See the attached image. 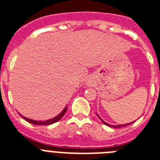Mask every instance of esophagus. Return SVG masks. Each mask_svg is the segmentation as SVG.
Masks as SVG:
<instances>
[{"label": "esophagus", "instance_id": "esophagus-1", "mask_svg": "<svg viewBox=\"0 0 160 160\" xmlns=\"http://www.w3.org/2000/svg\"><path fill=\"white\" fill-rule=\"evenodd\" d=\"M87 84H88V85H91V84H93V82H92V80H89V81L87 82Z\"/></svg>", "mask_w": 160, "mask_h": 160}]
</instances>
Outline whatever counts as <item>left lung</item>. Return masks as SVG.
<instances>
[{"label":"left lung","instance_id":"left-lung-1","mask_svg":"<svg viewBox=\"0 0 160 160\" xmlns=\"http://www.w3.org/2000/svg\"><path fill=\"white\" fill-rule=\"evenodd\" d=\"M96 115H97V116L98 117V118H99V119H100L101 121H102V122L104 123L105 125H107V126H108V127H113V128H120V127H126V126H128V125H131V124H132V123H133L134 122H132V123H127V124H122V125H116V126H114V125H110V124H108V123H107V122H105L104 121H102V119H101L100 118V117L98 116V114H96Z\"/></svg>","mask_w":160,"mask_h":160}]
</instances>
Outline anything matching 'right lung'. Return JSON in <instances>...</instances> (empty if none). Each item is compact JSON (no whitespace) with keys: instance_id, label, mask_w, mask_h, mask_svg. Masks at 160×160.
I'll list each match as a JSON object with an SVG mask.
<instances>
[{"instance_id":"obj_1","label":"right lung","mask_w":160,"mask_h":160,"mask_svg":"<svg viewBox=\"0 0 160 160\" xmlns=\"http://www.w3.org/2000/svg\"><path fill=\"white\" fill-rule=\"evenodd\" d=\"M67 106H66V108H65L64 109L62 110V112H61V113H59L57 117H55V118H52V119H49V120H47V121H35V120H32V119H29V118H25V117H24L23 115H21V114H19L20 116L22 117V118H24V120L27 121V122H28L32 123V124H34V125H39V126H46V125H50V124H52V123H55L57 122H58V121L61 119V118H62V117L64 116V114L66 113V112H67Z\"/></svg>"}]
</instances>
